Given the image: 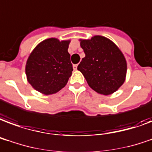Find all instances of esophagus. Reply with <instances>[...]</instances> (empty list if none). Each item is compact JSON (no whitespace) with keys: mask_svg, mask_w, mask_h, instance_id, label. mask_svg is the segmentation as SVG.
Listing matches in <instances>:
<instances>
[{"mask_svg":"<svg viewBox=\"0 0 152 152\" xmlns=\"http://www.w3.org/2000/svg\"><path fill=\"white\" fill-rule=\"evenodd\" d=\"M73 68H74V69H75V70H76L77 68V64H75V65L73 66Z\"/></svg>","mask_w":152,"mask_h":152,"instance_id":"1","label":"esophagus"}]
</instances>
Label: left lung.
Wrapping results in <instances>:
<instances>
[{"label": "left lung", "mask_w": 152, "mask_h": 152, "mask_svg": "<svg viewBox=\"0 0 152 152\" xmlns=\"http://www.w3.org/2000/svg\"><path fill=\"white\" fill-rule=\"evenodd\" d=\"M85 58L77 66L94 91L108 95L118 90L125 81L126 62L124 54L110 40L94 36L82 40Z\"/></svg>", "instance_id": "1"}]
</instances>
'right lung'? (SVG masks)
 Segmentation results:
<instances>
[{
  "label": "right lung",
  "instance_id": "add662e5",
  "mask_svg": "<svg viewBox=\"0 0 152 152\" xmlns=\"http://www.w3.org/2000/svg\"><path fill=\"white\" fill-rule=\"evenodd\" d=\"M69 43V41L50 38L33 50L26 62V74L36 91L48 95L66 85L73 71Z\"/></svg>",
  "mask_w": 152,
  "mask_h": 152
}]
</instances>
